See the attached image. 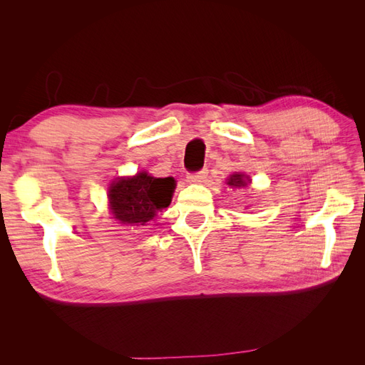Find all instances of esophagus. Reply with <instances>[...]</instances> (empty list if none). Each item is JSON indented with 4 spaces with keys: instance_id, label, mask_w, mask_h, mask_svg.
Returning a JSON list of instances; mask_svg holds the SVG:
<instances>
[{
    "instance_id": "esophagus-1",
    "label": "esophagus",
    "mask_w": 365,
    "mask_h": 365,
    "mask_svg": "<svg viewBox=\"0 0 365 365\" xmlns=\"http://www.w3.org/2000/svg\"><path fill=\"white\" fill-rule=\"evenodd\" d=\"M207 175H208L207 169L192 172V173H189V181L190 182H202L207 178Z\"/></svg>"
}]
</instances>
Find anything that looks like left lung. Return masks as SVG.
<instances>
[{"instance_id": "1", "label": "left lung", "mask_w": 365, "mask_h": 365, "mask_svg": "<svg viewBox=\"0 0 365 365\" xmlns=\"http://www.w3.org/2000/svg\"><path fill=\"white\" fill-rule=\"evenodd\" d=\"M247 180H248V176H245V175H242V173H233V175H231L230 178L227 180V184L231 185V187H245V185L248 184Z\"/></svg>"}]
</instances>
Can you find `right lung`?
Segmentation results:
<instances>
[{
  "label": "right lung",
  "instance_id": "add662e5",
  "mask_svg": "<svg viewBox=\"0 0 365 365\" xmlns=\"http://www.w3.org/2000/svg\"><path fill=\"white\" fill-rule=\"evenodd\" d=\"M175 189L173 178H153L140 172L120 178L109 187V207L121 224L145 225L163 208L169 207Z\"/></svg>",
  "mask_w": 365,
  "mask_h": 365
}]
</instances>
